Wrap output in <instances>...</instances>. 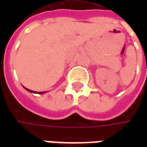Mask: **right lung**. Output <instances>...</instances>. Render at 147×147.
<instances>
[{
  "label": "right lung",
  "instance_id": "right-lung-1",
  "mask_svg": "<svg viewBox=\"0 0 147 147\" xmlns=\"http://www.w3.org/2000/svg\"><path fill=\"white\" fill-rule=\"evenodd\" d=\"M26 90H28V92H33V91H32V90H29V89H28V88H25ZM36 93H39V94H42V93H44V92H36Z\"/></svg>",
  "mask_w": 147,
  "mask_h": 147
}]
</instances>
